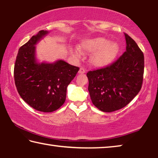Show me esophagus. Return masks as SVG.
I'll use <instances>...</instances> for the list:
<instances>
[{
  "mask_svg": "<svg viewBox=\"0 0 158 158\" xmlns=\"http://www.w3.org/2000/svg\"><path fill=\"white\" fill-rule=\"evenodd\" d=\"M85 73V70L84 68H80L79 69V74H84Z\"/></svg>",
  "mask_w": 158,
  "mask_h": 158,
  "instance_id": "1",
  "label": "esophagus"
}]
</instances>
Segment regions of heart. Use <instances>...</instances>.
Segmentation results:
<instances>
[{
    "instance_id": "heart-1",
    "label": "heart",
    "mask_w": 158,
    "mask_h": 158,
    "mask_svg": "<svg viewBox=\"0 0 158 158\" xmlns=\"http://www.w3.org/2000/svg\"><path fill=\"white\" fill-rule=\"evenodd\" d=\"M80 49L85 53H93L90 58V63L95 67H104L109 65L119 51V47L115 42H109L104 37L88 39L83 41L79 46ZM81 52L77 49L74 55L80 58Z\"/></svg>"
}]
</instances>
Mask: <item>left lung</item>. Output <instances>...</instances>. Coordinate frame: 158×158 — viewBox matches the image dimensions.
Masks as SVG:
<instances>
[{
    "mask_svg": "<svg viewBox=\"0 0 158 158\" xmlns=\"http://www.w3.org/2000/svg\"><path fill=\"white\" fill-rule=\"evenodd\" d=\"M126 51L105 68L89 71V91L93 105L112 112L128 105L142 86L144 56L135 41L125 33Z\"/></svg>",
    "mask_w": 158,
    "mask_h": 158,
    "instance_id": "1",
    "label": "left lung"
}]
</instances>
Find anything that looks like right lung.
I'll return each instance as SVG.
<instances>
[{"mask_svg":"<svg viewBox=\"0 0 158 158\" xmlns=\"http://www.w3.org/2000/svg\"><path fill=\"white\" fill-rule=\"evenodd\" d=\"M47 33L39 31L19 48L14 68L15 83L21 98L42 112L54 111L63 105L67 87L79 69L63 60L53 63L37 62L35 46Z\"/></svg>","mask_w":158,"mask_h":158,"instance_id":"obj_1","label":"right lung"}]
</instances>
